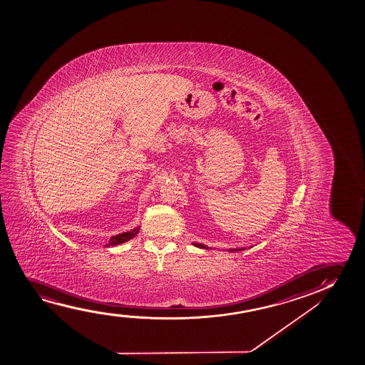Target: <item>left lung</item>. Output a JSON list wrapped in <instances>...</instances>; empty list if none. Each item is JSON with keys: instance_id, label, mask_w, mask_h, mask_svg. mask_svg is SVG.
Returning a JSON list of instances; mask_svg holds the SVG:
<instances>
[{"instance_id": "8db88e82", "label": "left lung", "mask_w": 365, "mask_h": 365, "mask_svg": "<svg viewBox=\"0 0 365 365\" xmlns=\"http://www.w3.org/2000/svg\"><path fill=\"white\" fill-rule=\"evenodd\" d=\"M195 247H198V248H208L207 245H200V243H193ZM245 248H237V250H230V252H238V250H245Z\"/></svg>"}]
</instances>
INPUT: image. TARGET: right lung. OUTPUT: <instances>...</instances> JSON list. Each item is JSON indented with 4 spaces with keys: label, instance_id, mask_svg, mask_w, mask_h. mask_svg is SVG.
Segmentation results:
<instances>
[{
    "label": "right lung",
    "instance_id": "add662e5",
    "mask_svg": "<svg viewBox=\"0 0 365 365\" xmlns=\"http://www.w3.org/2000/svg\"><path fill=\"white\" fill-rule=\"evenodd\" d=\"M138 232H140V227H135V230H130V232H125V233L115 235V237L110 238L108 245H106L105 247H112V245H122V243H125V242H128V240H132L133 237H135Z\"/></svg>",
    "mask_w": 365,
    "mask_h": 365
}]
</instances>
